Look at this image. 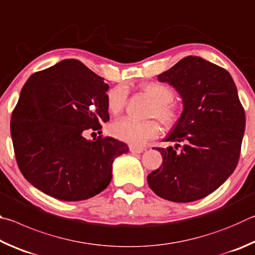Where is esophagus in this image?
Segmentation results:
<instances>
[{
    "mask_svg": "<svg viewBox=\"0 0 255 255\" xmlns=\"http://www.w3.org/2000/svg\"><path fill=\"white\" fill-rule=\"evenodd\" d=\"M144 150H145V148H142V146L130 145V151L132 153H142Z\"/></svg>",
    "mask_w": 255,
    "mask_h": 255,
    "instance_id": "1",
    "label": "esophagus"
}]
</instances>
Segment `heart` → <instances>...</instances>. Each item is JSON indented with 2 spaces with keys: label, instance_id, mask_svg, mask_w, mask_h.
Returning a JSON list of instances; mask_svg holds the SVG:
<instances>
[{
  "label": "heart",
  "instance_id": "heart-1",
  "mask_svg": "<svg viewBox=\"0 0 255 255\" xmlns=\"http://www.w3.org/2000/svg\"><path fill=\"white\" fill-rule=\"evenodd\" d=\"M142 91L153 103L151 115L155 116L166 127H172L181 116V109L173 103V91L166 84L149 83L142 86ZM128 88L125 85H118L107 93V107L112 113L123 110L128 100ZM110 132L116 139L134 145H142L146 141L159 135L160 127L155 121H135L131 118H122L114 121Z\"/></svg>",
  "mask_w": 255,
  "mask_h": 255
}]
</instances>
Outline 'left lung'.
Returning <instances> with one entry per match:
<instances>
[{
  "instance_id": "1",
  "label": "left lung",
  "mask_w": 255,
  "mask_h": 255,
  "mask_svg": "<svg viewBox=\"0 0 255 255\" xmlns=\"http://www.w3.org/2000/svg\"><path fill=\"white\" fill-rule=\"evenodd\" d=\"M158 80L176 89L184 110L164 139L175 142V148H157L163 161L148 176V184L163 199L195 202L224 184L238 166L244 109L229 71L197 56L178 61Z\"/></svg>"
}]
</instances>
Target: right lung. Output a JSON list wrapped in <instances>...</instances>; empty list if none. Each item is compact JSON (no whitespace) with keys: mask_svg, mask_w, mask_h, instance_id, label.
I'll return each mask as SVG.
<instances>
[{"mask_svg":"<svg viewBox=\"0 0 255 255\" xmlns=\"http://www.w3.org/2000/svg\"><path fill=\"white\" fill-rule=\"evenodd\" d=\"M104 78L76 59L31 75L11 118L17 166L35 188L78 202L104 190L115 158L128 145L113 137L85 139L110 120Z\"/></svg>","mask_w":255,"mask_h":255,"instance_id":"1","label":"right lung"}]
</instances>
